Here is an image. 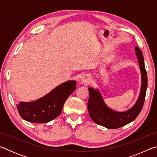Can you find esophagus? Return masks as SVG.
Wrapping results in <instances>:
<instances>
[{"instance_id": "34e87169", "label": "esophagus", "mask_w": 157, "mask_h": 157, "mask_svg": "<svg viewBox=\"0 0 157 157\" xmlns=\"http://www.w3.org/2000/svg\"><path fill=\"white\" fill-rule=\"evenodd\" d=\"M90 82H91V79H90L89 77H88L87 75L84 76L81 79L82 83L86 84V85H88L90 83Z\"/></svg>"}]
</instances>
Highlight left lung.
<instances>
[{
  "label": "left lung",
  "instance_id": "1",
  "mask_svg": "<svg viewBox=\"0 0 157 157\" xmlns=\"http://www.w3.org/2000/svg\"><path fill=\"white\" fill-rule=\"evenodd\" d=\"M135 51L139 60L142 81L139 99L130 109L124 112H118L106 105L102 95L98 90L89 88L88 110L90 117L96 124L108 129H117L134 121L141 111L147 87V76L141 50L136 46L135 48Z\"/></svg>",
  "mask_w": 157,
  "mask_h": 157
}]
</instances>
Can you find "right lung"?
<instances>
[{
  "instance_id": "add662e5",
  "label": "right lung",
  "mask_w": 157,
  "mask_h": 157,
  "mask_svg": "<svg viewBox=\"0 0 157 157\" xmlns=\"http://www.w3.org/2000/svg\"><path fill=\"white\" fill-rule=\"evenodd\" d=\"M75 89L76 81H67L39 100L21 102L17 105L19 115L30 123H48L60 115L66 99Z\"/></svg>"
}]
</instances>
